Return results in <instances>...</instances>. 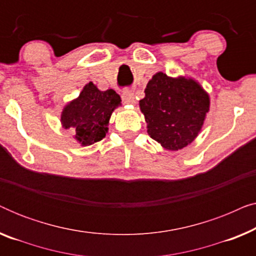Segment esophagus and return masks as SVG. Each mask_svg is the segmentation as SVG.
<instances>
[{
    "label": "esophagus",
    "mask_w": 256,
    "mask_h": 256,
    "mask_svg": "<svg viewBox=\"0 0 256 256\" xmlns=\"http://www.w3.org/2000/svg\"><path fill=\"white\" fill-rule=\"evenodd\" d=\"M122 101L124 104H135V96L130 90H124L122 93Z\"/></svg>",
    "instance_id": "34e87169"
}]
</instances>
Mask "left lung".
Masks as SVG:
<instances>
[{"mask_svg": "<svg viewBox=\"0 0 256 256\" xmlns=\"http://www.w3.org/2000/svg\"><path fill=\"white\" fill-rule=\"evenodd\" d=\"M140 100L148 134L164 149L177 152L194 142L210 112V96L200 84L185 76L157 72Z\"/></svg>", "mask_w": 256, "mask_h": 256, "instance_id": "8db88e82", "label": "left lung"}]
</instances>
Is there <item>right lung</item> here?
Masks as SVG:
<instances>
[{
    "mask_svg": "<svg viewBox=\"0 0 256 256\" xmlns=\"http://www.w3.org/2000/svg\"><path fill=\"white\" fill-rule=\"evenodd\" d=\"M118 106H121V98L115 90H100L93 82H88L79 96L64 107L60 115L62 126L72 129L80 144L90 146L106 136L112 113Z\"/></svg>",
    "mask_w": 256,
    "mask_h": 256,
    "instance_id": "add662e5",
    "label": "right lung"
}]
</instances>
